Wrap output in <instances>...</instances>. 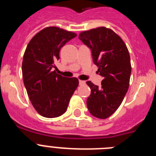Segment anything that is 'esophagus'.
<instances>
[{
    "mask_svg": "<svg viewBox=\"0 0 156 156\" xmlns=\"http://www.w3.org/2000/svg\"><path fill=\"white\" fill-rule=\"evenodd\" d=\"M79 83H80V85L84 84V83H85V81H83V80H79Z\"/></svg>",
    "mask_w": 156,
    "mask_h": 156,
    "instance_id": "34e87169",
    "label": "esophagus"
}]
</instances>
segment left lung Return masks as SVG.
I'll return each instance as SVG.
<instances>
[{
  "mask_svg": "<svg viewBox=\"0 0 156 156\" xmlns=\"http://www.w3.org/2000/svg\"><path fill=\"white\" fill-rule=\"evenodd\" d=\"M79 39L90 48L93 62L103 77L101 86L90 81L87 84L91 93L87 105L92 115L106 119L119 108L128 90L131 73L129 51L121 37L106 27L83 31Z\"/></svg>",
  "mask_w": 156,
  "mask_h": 156,
  "instance_id": "obj_1",
  "label": "left lung"
}]
</instances>
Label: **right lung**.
<instances>
[{"label": "right lung", "instance_id": "obj_1", "mask_svg": "<svg viewBox=\"0 0 156 156\" xmlns=\"http://www.w3.org/2000/svg\"><path fill=\"white\" fill-rule=\"evenodd\" d=\"M76 37L58 27H46L32 38L25 51L23 82L32 105L42 116L55 118L65 113L79 85L76 77L67 78L52 70L60 49Z\"/></svg>", "mask_w": 156, "mask_h": 156}]
</instances>
